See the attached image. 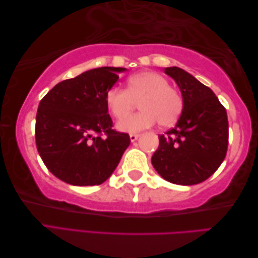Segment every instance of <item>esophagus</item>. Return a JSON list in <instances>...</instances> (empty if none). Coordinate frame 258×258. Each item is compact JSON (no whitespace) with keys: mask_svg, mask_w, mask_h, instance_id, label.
I'll list each match as a JSON object with an SVG mask.
<instances>
[{"mask_svg":"<svg viewBox=\"0 0 258 258\" xmlns=\"http://www.w3.org/2000/svg\"><path fill=\"white\" fill-rule=\"evenodd\" d=\"M139 138H140V134H133V133L130 134V139L132 142H135Z\"/></svg>","mask_w":258,"mask_h":258,"instance_id":"1","label":"esophagus"}]
</instances>
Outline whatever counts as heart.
Returning <instances> with one entry per match:
<instances>
[{
  "instance_id": "obj_1",
  "label": "heart",
  "mask_w": 258,
  "mask_h": 258,
  "mask_svg": "<svg viewBox=\"0 0 258 258\" xmlns=\"http://www.w3.org/2000/svg\"><path fill=\"white\" fill-rule=\"evenodd\" d=\"M140 103L142 111L118 123L124 132H140L157 122L168 127L177 122L184 109L180 93L169 86V82L155 72H141L130 76L127 89L112 86L105 94L109 113L116 119H122Z\"/></svg>"
}]
</instances>
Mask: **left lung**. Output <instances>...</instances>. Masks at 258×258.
I'll return each mask as SVG.
<instances>
[{
  "instance_id": "left-lung-1",
  "label": "left lung",
  "mask_w": 258,
  "mask_h": 258,
  "mask_svg": "<svg viewBox=\"0 0 258 258\" xmlns=\"http://www.w3.org/2000/svg\"><path fill=\"white\" fill-rule=\"evenodd\" d=\"M165 73L182 92L184 109L176 126L158 135L152 164L168 182L195 185L212 176L226 156L227 113L210 87L193 75L176 67L166 68Z\"/></svg>"
}]
</instances>
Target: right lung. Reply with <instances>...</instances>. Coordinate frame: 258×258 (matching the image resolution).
I'll return each mask as SVG.
<instances>
[{"label": "right lung", "mask_w": 258, "mask_h": 258, "mask_svg": "<svg viewBox=\"0 0 258 258\" xmlns=\"http://www.w3.org/2000/svg\"><path fill=\"white\" fill-rule=\"evenodd\" d=\"M124 68H97L59 82L38 104L35 142L48 171L75 186L111 176L131 143L113 130L105 94Z\"/></svg>", "instance_id": "add662e5"}]
</instances>
